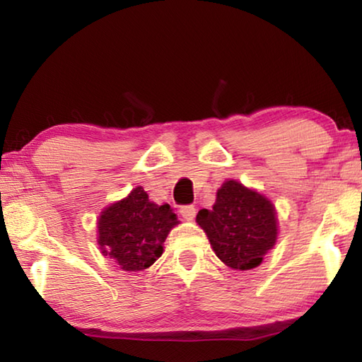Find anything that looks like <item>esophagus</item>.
<instances>
[{
    "label": "esophagus",
    "mask_w": 362,
    "mask_h": 362,
    "mask_svg": "<svg viewBox=\"0 0 362 362\" xmlns=\"http://www.w3.org/2000/svg\"><path fill=\"white\" fill-rule=\"evenodd\" d=\"M180 214L185 221H193V217L197 216V208H194L193 204H187V206H182L180 208Z\"/></svg>",
    "instance_id": "1"
}]
</instances>
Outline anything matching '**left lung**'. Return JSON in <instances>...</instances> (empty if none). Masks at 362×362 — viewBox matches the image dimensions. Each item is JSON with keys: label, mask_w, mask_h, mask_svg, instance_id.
Segmentation results:
<instances>
[{"label": "left lung", "mask_w": 362, "mask_h": 362, "mask_svg": "<svg viewBox=\"0 0 362 362\" xmlns=\"http://www.w3.org/2000/svg\"><path fill=\"white\" fill-rule=\"evenodd\" d=\"M197 222L217 257L238 271L259 266L277 240L272 203L235 180L223 183L212 209L199 211Z\"/></svg>", "instance_id": "1"}]
</instances>
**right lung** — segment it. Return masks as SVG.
<instances>
[{
    "instance_id": "1",
    "label": "right lung",
    "mask_w": 362,
    "mask_h": 362,
    "mask_svg": "<svg viewBox=\"0 0 362 362\" xmlns=\"http://www.w3.org/2000/svg\"><path fill=\"white\" fill-rule=\"evenodd\" d=\"M177 214L169 204H154L136 187L122 202L109 206L98 221V245L124 271H143L163 255V243Z\"/></svg>"
}]
</instances>
